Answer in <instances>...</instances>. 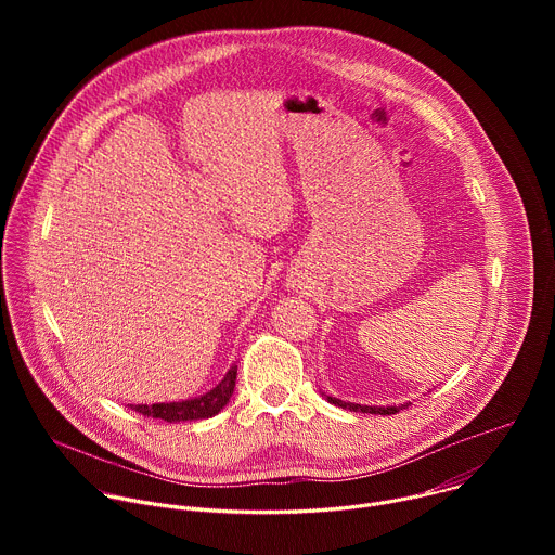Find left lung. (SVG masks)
I'll return each instance as SVG.
<instances>
[{
    "label": "left lung",
    "instance_id": "left-lung-1",
    "mask_svg": "<svg viewBox=\"0 0 555 555\" xmlns=\"http://www.w3.org/2000/svg\"><path fill=\"white\" fill-rule=\"evenodd\" d=\"M325 400L338 409H345V411H351V413H371V415H395L400 413L402 409H409L411 402L406 404H400V406H364V404H353V402H343L338 398H332V395H325Z\"/></svg>",
    "mask_w": 555,
    "mask_h": 555
}]
</instances>
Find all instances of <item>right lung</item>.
<instances>
[{
  "label": "right lung",
  "mask_w": 555,
  "mask_h": 555,
  "mask_svg": "<svg viewBox=\"0 0 555 555\" xmlns=\"http://www.w3.org/2000/svg\"><path fill=\"white\" fill-rule=\"evenodd\" d=\"M236 382V364L228 369L223 379L210 388L208 392L199 395V398L193 400H182V402H169V404H129L131 411L153 417V420H165V422H197V420H208L215 417L232 398Z\"/></svg>",
  "instance_id": "add662e5"
}]
</instances>
